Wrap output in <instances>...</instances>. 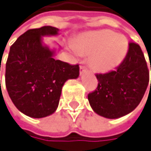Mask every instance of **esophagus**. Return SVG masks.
<instances>
[{
  "label": "esophagus",
  "mask_w": 151,
  "mask_h": 151,
  "mask_svg": "<svg viewBox=\"0 0 151 151\" xmlns=\"http://www.w3.org/2000/svg\"><path fill=\"white\" fill-rule=\"evenodd\" d=\"M85 70H86V67L84 65H81L80 66V73H83Z\"/></svg>",
  "instance_id": "34e87169"
}]
</instances>
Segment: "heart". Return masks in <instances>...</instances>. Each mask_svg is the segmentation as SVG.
<instances>
[{"mask_svg":"<svg viewBox=\"0 0 151 151\" xmlns=\"http://www.w3.org/2000/svg\"><path fill=\"white\" fill-rule=\"evenodd\" d=\"M73 48L81 55L91 54L89 62L96 71L107 73L118 67L127 55L128 41L109 29L85 34L76 40Z\"/></svg>","mask_w":151,"mask_h":151,"instance_id":"obj_1","label":"heart"}]
</instances>
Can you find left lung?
Masks as SVG:
<instances>
[{
  "label": "left lung",
  "mask_w": 151,
  "mask_h": 151,
  "mask_svg": "<svg viewBox=\"0 0 151 151\" xmlns=\"http://www.w3.org/2000/svg\"><path fill=\"white\" fill-rule=\"evenodd\" d=\"M96 77L97 88L88 95L93 111L110 119L132 112L140 104L150 81L147 63L140 45L130 42L127 55L116 70L97 73Z\"/></svg>",
  "instance_id": "obj_1"
}]
</instances>
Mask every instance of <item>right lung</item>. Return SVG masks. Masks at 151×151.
I'll return each instance as SVG.
<instances>
[{
    "label": "right lung",
    "mask_w": 151,
    "mask_h": 151,
    "mask_svg": "<svg viewBox=\"0 0 151 151\" xmlns=\"http://www.w3.org/2000/svg\"><path fill=\"white\" fill-rule=\"evenodd\" d=\"M52 26L31 29L11 46L6 64V87L11 101L24 115L42 118L58 107L68 79L79 75L78 64L55 60L54 50L42 45V36L57 35Z\"/></svg>",
    "instance_id": "right-lung-1"
}]
</instances>
